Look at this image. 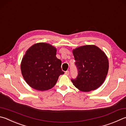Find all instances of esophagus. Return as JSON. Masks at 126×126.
Returning a JSON list of instances; mask_svg holds the SVG:
<instances>
[{"label": "esophagus", "mask_w": 126, "mask_h": 126, "mask_svg": "<svg viewBox=\"0 0 126 126\" xmlns=\"http://www.w3.org/2000/svg\"><path fill=\"white\" fill-rule=\"evenodd\" d=\"M65 74L66 75H69V71H66V72H65Z\"/></svg>", "instance_id": "esophagus-1"}]
</instances>
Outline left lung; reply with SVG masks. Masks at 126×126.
Here are the masks:
<instances>
[{
	"instance_id": "1",
	"label": "left lung",
	"mask_w": 126,
	"mask_h": 126,
	"mask_svg": "<svg viewBox=\"0 0 126 126\" xmlns=\"http://www.w3.org/2000/svg\"><path fill=\"white\" fill-rule=\"evenodd\" d=\"M78 76L71 81L82 91L96 90L104 83L109 70L107 57L95 45H85L73 50Z\"/></svg>"
}]
</instances>
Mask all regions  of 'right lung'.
<instances>
[{"instance_id": "right-lung-1", "label": "right lung", "mask_w": 126, "mask_h": 126, "mask_svg": "<svg viewBox=\"0 0 126 126\" xmlns=\"http://www.w3.org/2000/svg\"><path fill=\"white\" fill-rule=\"evenodd\" d=\"M57 49L46 43H38L27 49L22 58L21 70L29 86L40 91L55 85L62 70V61L56 57Z\"/></svg>"}]
</instances>
